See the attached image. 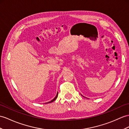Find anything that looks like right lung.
I'll list each match as a JSON object with an SVG mask.
<instances>
[{"label":"right lung","mask_w":129,"mask_h":129,"mask_svg":"<svg viewBox=\"0 0 129 129\" xmlns=\"http://www.w3.org/2000/svg\"><path fill=\"white\" fill-rule=\"evenodd\" d=\"M57 96H58V92L57 93V95H56V97H55V98L54 99H53L52 100H51V101H50V102H47V103H51V102H54V101H55V100L56 99H57Z\"/></svg>","instance_id":"add662e5"}]
</instances>
